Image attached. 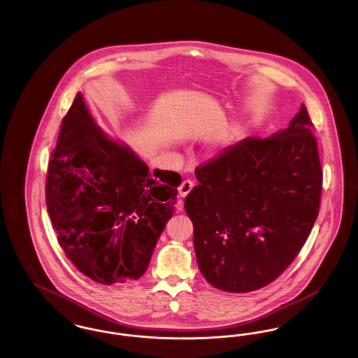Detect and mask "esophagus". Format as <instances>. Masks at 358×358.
<instances>
[{
  "instance_id": "esophagus-1",
  "label": "esophagus",
  "mask_w": 358,
  "mask_h": 358,
  "mask_svg": "<svg viewBox=\"0 0 358 358\" xmlns=\"http://www.w3.org/2000/svg\"><path fill=\"white\" fill-rule=\"evenodd\" d=\"M193 187H194L193 181H190V180L182 181L181 185L178 187V194H180L181 197H187V194H189V192L193 189Z\"/></svg>"
}]
</instances>
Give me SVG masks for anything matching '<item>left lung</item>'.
Listing matches in <instances>:
<instances>
[{
	"mask_svg": "<svg viewBox=\"0 0 358 358\" xmlns=\"http://www.w3.org/2000/svg\"><path fill=\"white\" fill-rule=\"evenodd\" d=\"M305 104L289 127L247 136L196 168L185 199L197 263L216 289L248 292L283 273L317 220L322 166Z\"/></svg>",
	"mask_w": 358,
	"mask_h": 358,
	"instance_id": "left-lung-1",
	"label": "left lung"
}]
</instances>
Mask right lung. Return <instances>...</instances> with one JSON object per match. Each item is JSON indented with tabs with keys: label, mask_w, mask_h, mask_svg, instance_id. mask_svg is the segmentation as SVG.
<instances>
[{
	"label": "right lung",
	"mask_w": 358,
	"mask_h": 358,
	"mask_svg": "<svg viewBox=\"0 0 358 358\" xmlns=\"http://www.w3.org/2000/svg\"><path fill=\"white\" fill-rule=\"evenodd\" d=\"M181 176L110 139L76 94L48 164L45 201L73 266L106 286L141 278L174 212Z\"/></svg>",
	"instance_id": "right-lung-1"
}]
</instances>
